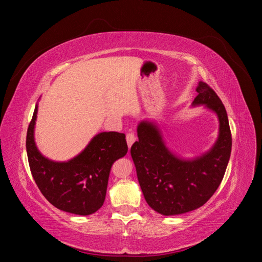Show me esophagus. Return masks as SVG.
<instances>
[{
  "label": "esophagus",
  "mask_w": 262,
  "mask_h": 262,
  "mask_svg": "<svg viewBox=\"0 0 262 262\" xmlns=\"http://www.w3.org/2000/svg\"><path fill=\"white\" fill-rule=\"evenodd\" d=\"M136 140H137V137L133 132H130V133L126 134V143H128L129 147L132 146V144L134 143V142H136Z\"/></svg>",
  "instance_id": "esophagus-1"
}]
</instances>
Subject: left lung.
Instances as JSON below:
<instances>
[{
  "instance_id": "8db88e82",
  "label": "left lung",
  "mask_w": 262,
  "mask_h": 262,
  "mask_svg": "<svg viewBox=\"0 0 262 262\" xmlns=\"http://www.w3.org/2000/svg\"><path fill=\"white\" fill-rule=\"evenodd\" d=\"M192 106H204L217 116L219 137L214 145L194 158H182L166 146L156 122L138 124L139 141L131 146L142 192L147 204L163 215L193 211L216 191L227 167L232 150V134L223 102L203 82L195 89Z\"/></svg>"
}]
</instances>
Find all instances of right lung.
I'll use <instances>...</instances> for the list:
<instances>
[{
    "instance_id": "add662e5",
    "label": "right lung",
    "mask_w": 262,
    "mask_h": 262,
    "mask_svg": "<svg viewBox=\"0 0 262 262\" xmlns=\"http://www.w3.org/2000/svg\"><path fill=\"white\" fill-rule=\"evenodd\" d=\"M38 105L29 123L26 149L31 175L43 196L55 208L77 215H90L104 204L113 164L128 152L125 136L100 132L75 157L54 162L36 145L35 124Z\"/></svg>"
}]
</instances>
